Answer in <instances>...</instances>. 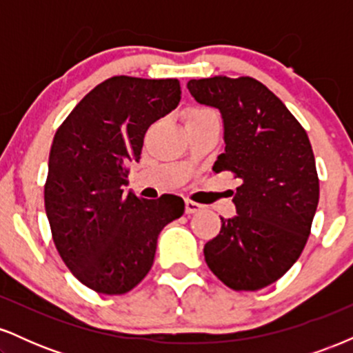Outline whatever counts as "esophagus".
I'll return each mask as SVG.
<instances>
[{"label":"esophagus","instance_id":"esophagus-1","mask_svg":"<svg viewBox=\"0 0 353 353\" xmlns=\"http://www.w3.org/2000/svg\"><path fill=\"white\" fill-rule=\"evenodd\" d=\"M184 204H185V214H196V212H201V210H202L201 204H197V202H194L190 199H185Z\"/></svg>","mask_w":353,"mask_h":353}]
</instances>
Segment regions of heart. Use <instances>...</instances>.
Segmentation results:
<instances>
[{
  "label": "heart",
  "instance_id": "b5f03b06",
  "mask_svg": "<svg viewBox=\"0 0 353 353\" xmlns=\"http://www.w3.org/2000/svg\"><path fill=\"white\" fill-rule=\"evenodd\" d=\"M204 112H209V109H201V108H194V109H190V111L188 112V117H185V119H190V117H197V116L204 114Z\"/></svg>",
  "mask_w": 353,
  "mask_h": 353
}]
</instances>
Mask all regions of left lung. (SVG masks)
Returning <instances> with one entry per match:
<instances>
[{"mask_svg":"<svg viewBox=\"0 0 353 353\" xmlns=\"http://www.w3.org/2000/svg\"><path fill=\"white\" fill-rule=\"evenodd\" d=\"M197 103L217 108L225 151L212 171L241 179L237 216L204 245L214 275L234 290H259L301 257L319 204V176L305 129L277 96L249 76L190 79Z\"/></svg>","mask_w":353,"mask_h":353,"instance_id":"8db88e82","label":"left lung"}]
</instances>
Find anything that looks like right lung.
<instances>
[{"instance_id": "1", "label": "right lung", "mask_w": 353, "mask_h": 353, "mask_svg": "<svg viewBox=\"0 0 353 353\" xmlns=\"http://www.w3.org/2000/svg\"><path fill=\"white\" fill-rule=\"evenodd\" d=\"M177 79L112 76L76 104L52 139L44 209L56 249L98 294L129 292L151 270L159 232L184 201L124 194L149 125L177 108Z\"/></svg>"}]
</instances>
